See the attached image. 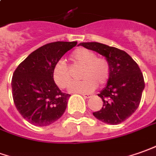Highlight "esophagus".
<instances>
[{"label": "esophagus", "instance_id": "1", "mask_svg": "<svg viewBox=\"0 0 156 156\" xmlns=\"http://www.w3.org/2000/svg\"><path fill=\"white\" fill-rule=\"evenodd\" d=\"M81 95L84 97L85 98H91V97H92L91 94H87V93H82Z\"/></svg>", "mask_w": 156, "mask_h": 156}]
</instances>
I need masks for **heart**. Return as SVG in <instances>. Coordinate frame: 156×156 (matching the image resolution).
<instances>
[{"label":"heart","mask_w":156,"mask_h":156,"mask_svg":"<svg viewBox=\"0 0 156 156\" xmlns=\"http://www.w3.org/2000/svg\"><path fill=\"white\" fill-rule=\"evenodd\" d=\"M71 58L77 64L83 65L81 77L84 79L74 82L69 89L71 92L89 93L96 89L98 83L105 85L109 80L110 66L108 60L97 57L94 51L80 47L72 52ZM51 76L57 86L61 88H66L71 82V77L64 61H58L54 65Z\"/></svg>","instance_id":"obj_1"}]
</instances>
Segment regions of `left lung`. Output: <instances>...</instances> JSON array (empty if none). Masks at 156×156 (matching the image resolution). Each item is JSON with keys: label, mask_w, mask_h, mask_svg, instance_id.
Segmentation results:
<instances>
[{"label": "left lung", "mask_w": 156, "mask_h": 156, "mask_svg": "<svg viewBox=\"0 0 156 156\" xmlns=\"http://www.w3.org/2000/svg\"><path fill=\"white\" fill-rule=\"evenodd\" d=\"M80 46L104 56L110 66V76L105 88L98 94L104 102L93 112L98 120L110 125L126 121L138 108L144 80L140 69L131 56L116 47L98 42H81Z\"/></svg>", "instance_id": "1"}]
</instances>
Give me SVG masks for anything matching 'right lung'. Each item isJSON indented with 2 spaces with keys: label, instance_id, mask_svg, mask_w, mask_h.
<instances>
[{
  "label": "right lung",
  "instance_id": "right-lung-1",
  "mask_svg": "<svg viewBox=\"0 0 156 156\" xmlns=\"http://www.w3.org/2000/svg\"><path fill=\"white\" fill-rule=\"evenodd\" d=\"M77 41H56L31 52L15 69L12 98L20 115L32 125L47 126L58 121L70 95L61 92L52 79V69Z\"/></svg>",
  "mask_w": 156,
  "mask_h": 156
}]
</instances>
